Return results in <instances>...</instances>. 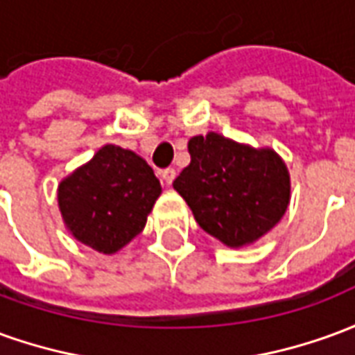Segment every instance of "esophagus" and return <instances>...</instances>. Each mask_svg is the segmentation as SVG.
<instances>
[{
    "label": "esophagus",
    "mask_w": 355,
    "mask_h": 355,
    "mask_svg": "<svg viewBox=\"0 0 355 355\" xmlns=\"http://www.w3.org/2000/svg\"><path fill=\"white\" fill-rule=\"evenodd\" d=\"M177 177V171L169 167V169H163L162 171V178L165 180V184H173V180Z\"/></svg>",
    "instance_id": "obj_1"
}]
</instances>
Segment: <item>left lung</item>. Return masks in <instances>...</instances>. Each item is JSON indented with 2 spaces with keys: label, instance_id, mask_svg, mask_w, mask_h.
<instances>
[{
  "label": "left lung",
  "instance_id": "obj_1",
  "mask_svg": "<svg viewBox=\"0 0 355 355\" xmlns=\"http://www.w3.org/2000/svg\"><path fill=\"white\" fill-rule=\"evenodd\" d=\"M188 152L192 162L173 186L213 238L228 247L249 245L282 220L291 180L274 150L209 132L190 139Z\"/></svg>",
  "mask_w": 355,
  "mask_h": 355
}]
</instances>
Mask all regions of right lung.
I'll return each mask as SVG.
<instances>
[{"label":"right lung","mask_w":355,"mask_h":355,"mask_svg":"<svg viewBox=\"0 0 355 355\" xmlns=\"http://www.w3.org/2000/svg\"><path fill=\"white\" fill-rule=\"evenodd\" d=\"M159 193V180L140 155L106 144L58 184V209L73 238L112 254L144 230Z\"/></svg>","instance_id":"1"}]
</instances>
